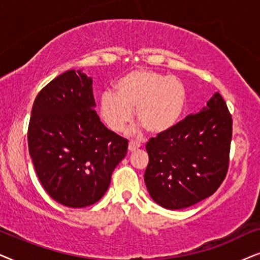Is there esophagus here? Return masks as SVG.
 Returning a JSON list of instances; mask_svg holds the SVG:
<instances>
[{
	"instance_id": "esophagus-1",
	"label": "esophagus",
	"mask_w": 260,
	"mask_h": 260,
	"mask_svg": "<svg viewBox=\"0 0 260 260\" xmlns=\"http://www.w3.org/2000/svg\"><path fill=\"white\" fill-rule=\"evenodd\" d=\"M139 148H140V144L134 143V141H131L129 145H128V151L129 152H134V151L139 150Z\"/></svg>"
}]
</instances>
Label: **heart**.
<instances>
[{"instance_id": "1", "label": "heart", "mask_w": 260, "mask_h": 260, "mask_svg": "<svg viewBox=\"0 0 260 260\" xmlns=\"http://www.w3.org/2000/svg\"><path fill=\"white\" fill-rule=\"evenodd\" d=\"M100 101V115L114 132H122L137 119L152 134L172 129L181 119L186 102V90L178 78L146 69H137L123 75Z\"/></svg>"}]
</instances>
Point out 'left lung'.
<instances>
[{
	"label": "left lung",
	"instance_id": "8db88e82",
	"mask_svg": "<svg viewBox=\"0 0 260 260\" xmlns=\"http://www.w3.org/2000/svg\"><path fill=\"white\" fill-rule=\"evenodd\" d=\"M233 120L215 92L201 112L146 144L145 183L152 199L166 209H183L212 196L226 178Z\"/></svg>",
	"mask_w": 260,
	"mask_h": 260
}]
</instances>
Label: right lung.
Here are the masks:
<instances>
[{"mask_svg": "<svg viewBox=\"0 0 260 260\" xmlns=\"http://www.w3.org/2000/svg\"><path fill=\"white\" fill-rule=\"evenodd\" d=\"M92 79L69 70L37 95L28 124V150L48 195L70 208L94 205L105 195L128 140L100 121Z\"/></svg>", "mask_w": 260, "mask_h": 260, "instance_id": "obj_1", "label": "right lung"}]
</instances>
